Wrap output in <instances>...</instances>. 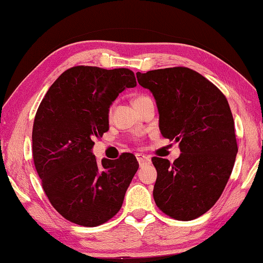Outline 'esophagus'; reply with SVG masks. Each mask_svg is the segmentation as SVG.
Segmentation results:
<instances>
[{
  "label": "esophagus",
  "instance_id": "1",
  "mask_svg": "<svg viewBox=\"0 0 263 263\" xmlns=\"http://www.w3.org/2000/svg\"><path fill=\"white\" fill-rule=\"evenodd\" d=\"M136 157H137V160H138V163H139L140 166L147 165V164L151 163L150 157H147V156H145V155H142V154H137Z\"/></svg>",
  "mask_w": 263,
  "mask_h": 263
}]
</instances>
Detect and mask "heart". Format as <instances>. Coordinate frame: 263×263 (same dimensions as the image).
Here are the masks:
<instances>
[{
  "label": "heart",
  "mask_w": 263,
  "mask_h": 263,
  "mask_svg": "<svg viewBox=\"0 0 263 263\" xmlns=\"http://www.w3.org/2000/svg\"><path fill=\"white\" fill-rule=\"evenodd\" d=\"M144 98H147V97H145V96H139V97H137L135 100H133V104H136V103H138V101H140L142 99H144Z\"/></svg>",
  "instance_id": "heart-1"
}]
</instances>
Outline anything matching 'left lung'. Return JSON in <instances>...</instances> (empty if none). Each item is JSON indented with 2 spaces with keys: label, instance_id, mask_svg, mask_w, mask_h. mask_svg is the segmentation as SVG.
Here are the masks:
<instances>
[{
  "label": "left lung",
  "instance_id": "1",
  "mask_svg": "<svg viewBox=\"0 0 263 263\" xmlns=\"http://www.w3.org/2000/svg\"><path fill=\"white\" fill-rule=\"evenodd\" d=\"M137 80L154 94L160 133L182 152L174 163L152 158L155 202L167 216L191 221L217 202L232 175L237 143L228 100L187 67L138 72Z\"/></svg>",
  "mask_w": 263,
  "mask_h": 263
}]
</instances>
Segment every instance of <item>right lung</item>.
<instances>
[{
    "instance_id": "add662e5",
    "label": "right lung",
    "mask_w": 263,
    "mask_h": 263,
    "mask_svg": "<svg viewBox=\"0 0 263 263\" xmlns=\"http://www.w3.org/2000/svg\"><path fill=\"white\" fill-rule=\"evenodd\" d=\"M137 86L127 68L76 66L42 99L33 125V159L50 204L76 224L97 227L120 210L138 170L135 155L100 162L93 140L108 131V111L125 88Z\"/></svg>"
}]
</instances>
